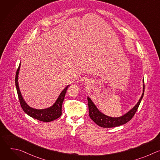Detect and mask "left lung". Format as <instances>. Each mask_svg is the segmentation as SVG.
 <instances>
[{"label":"left lung","mask_w":160,"mask_h":160,"mask_svg":"<svg viewBox=\"0 0 160 160\" xmlns=\"http://www.w3.org/2000/svg\"><path fill=\"white\" fill-rule=\"evenodd\" d=\"M144 93V85L143 88V93L139 102H138L134 108L132 109L129 112H128L125 115L119 118H111L106 116L101 113L94 104L92 101L89 98H87L89 117L97 125L103 128H111L122 125L129 122L134 116L137 110H138L141 100L143 98Z\"/></svg>","instance_id":"left-lung-1"}]
</instances>
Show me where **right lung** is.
<instances>
[{
  "label": "right lung",
  "mask_w": 160,
  "mask_h": 160,
  "mask_svg": "<svg viewBox=\"0 0 160 160\" xmlns=\"http://www.w3.org/2000/svg\"><path fill=\"white\" fill-rule=\"evenodd\" d=\"M19 67H20V64L19 65V67L18 68V70L16 73L15 84L16 87L19 103L22 110H23L30 117L44 122H49L59 118L61 116V114H62V104L64 99V96L67 91V89L68 87H69V85L67 86L62 91L58 99H57V101L52 107L45 109H33L27 104V103L25 102L23 99H22L20 92V90L18 86V72L19 70Z\"/></svg>",
  "instance_id": "add662e5"
}]
</instances>
